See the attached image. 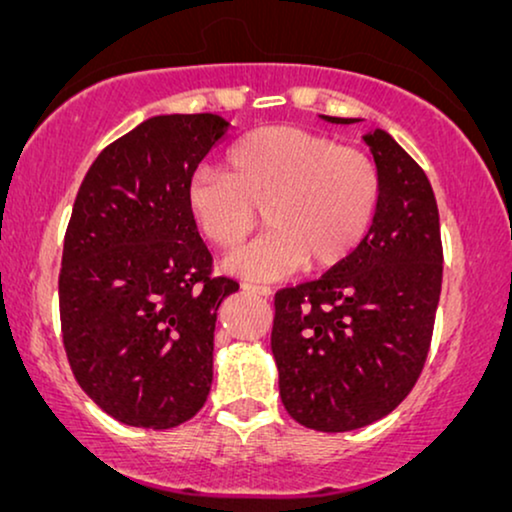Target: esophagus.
Masks as SVG:
<instances>
[{
    "instance_id": "34e87169",
    "label": "esophagus",
    "mask_w": 512,
    "mask_h": 512,
    "mask_svg": "<svg viewBox=\"0 0 512 512\" xmlns=\"http://www.w3.org/2000/svg\"><path fill=\"white\" fill-rule=\"evenodd\" d=\"M242 291L251 293V296H261V298H270V286H258V284H242Z\"/></svg>"
}]
</instances>
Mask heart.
<instances>
[{"mask_svg": "<svg viewBox=\"0 0 512 512\" xmlns=\"http://www.w3.org/2000/svg\"><path fill=\"white\" fill-rule=\"evenodd\" d=\"M382 177L375 160L296 125L251 130L226 156L202 167L186 191L188 214L221 251H235L258 226L268 233L230 256L226 270L275 282L310 263L328 270L354 254L375 219Z\"/></svg>", "mask_w": 512, "mask_h": 512, "instance_id": "heart-1", "label": "heart"}]
</instances>
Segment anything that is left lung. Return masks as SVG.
<instances>
[{"label":"left lung","instance_id":"obj_1","mask_svg":"<svg viewBox=\"0 0 512 512\" xmlns=\"http://www.w3.org/2000/svg\"><path fill=\"white\" fill-rule=\"evenodd\" d=\"M363 139L382 177L373 226L326 275L275 293L270 347L279 396L298 424L326 433L373 424L410 394L429 354L443 284L429 179L389 132Z\"/></svg>","mask_w":512,"mask_h":512}]
</instances>
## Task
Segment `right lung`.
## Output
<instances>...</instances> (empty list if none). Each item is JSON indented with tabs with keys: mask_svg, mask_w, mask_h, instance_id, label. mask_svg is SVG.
Listing matches in <instances>:
<instances>
[{
	"mask_svg": "<svg viewBox=\"0 0 512 512\" xmlns=\"http://www.w3.org/2000/svg\"><path fill=\"white\" fill-rule=\"evenodd\" d=\"M216 114H170L111 142L83 179L60 270L62 342L79 387L118 422L172 429L209 396L216 310L240 289L212 275L188 214Z\"/></svg>",
	"mask_w": 512,
	"mask_h": 512,
	"instance_id": "right-lung-1",
	"label": "right lung"
}]
</instances>
